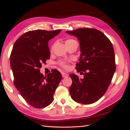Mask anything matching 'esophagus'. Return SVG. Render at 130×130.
I'll use <instances>...</instances> for the list:
<instances>
[{"label":"esophagus","instance_id":"obj_1","mask_svg":"<svg viewBox=\"0 0 130 130\" xmlns=\"http://www.w3.org/2000/svg\"><path fill=\"white\" fill-rule=\"evenodd\" d=\"M62 76L63 77H67L68 76V74H67V73H62Z\"/></svg>","mask_w":130,"mask_h":130}]
</instances>
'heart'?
<instances>
[{
    "label": "heart",
    "instance_id": "obj_1",
    "mask_svg": "<svg viewBox=\"0 0 130 130\" xmlns=\"http://www.w3.org/2000/svg\"><path fill=\"white\" fill-rule=\"evenodd\" d=\"M75 40H72V39H70V40H67L65 42V43H68V42H72L74 41ZM58 64L61 66L62 67L64 68L65 69H67L68 68V61H60L58 62Z\"/></svg>",
    "mask_w": 130,
    "mask_h": 130
}]
</instances>
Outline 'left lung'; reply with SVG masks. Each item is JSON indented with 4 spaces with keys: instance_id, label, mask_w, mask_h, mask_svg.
Instances as JSON below:
<instances>
[{
    "instance_id": "obj_1",
    "label": "left lung",
    "mask_w": 130,
    "mask_h": 130,
    "mask_svg": "<svg viewBox=\"0 0 130 130\" xmlns=\"http://www.w3.org/2000/svg\"><path fill=\"white\" fill-rule=\"evenodd\" d=\"M66 32L78 39L81 54L76 69L77 72H84V78L75 74L69 75L72 80L70 95L78 103L93 104L104 95L116 72L113 45L96 29L81 28Z\"/></svg>"
}]
</instances>
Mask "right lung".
<instances>
[{"instance_id": "obj_1", "label": "right lung", "mask_w": 130, "mask_h": 130, "mask_svg": "<svg viewBox=\"0 0 130 130\" xmlns=\"http://www.w3.org/2000/svg\"><path fill=\"white\" fill-rule=\"evenodd\" d=\"M61 30L28 31L15 42L10 56L14 86L30 105L40 108L52 103L62 79L57 69L44 76L39 69L50 57L48 42Z\"/></svg>"}]
</instances>
